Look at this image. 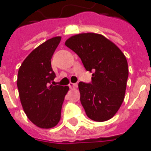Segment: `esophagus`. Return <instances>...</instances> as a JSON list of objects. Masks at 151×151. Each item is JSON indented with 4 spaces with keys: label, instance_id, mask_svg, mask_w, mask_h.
<instances>
[{
    "label": "esophagus",
    "instance_id": "obj_1",
    "mask_svg": "<svg viewBox=\"0 0 151 151\" xmlns=\"http://www.w3.org/2000/svg\"><path fill=\"white\" fill-rule=\"evenodd\" d=\"M78 87V84L77 83H69V88H76Z\"/></svg>",
    "mask_w": 151,
    "mask_h": 151
}]
</instances>
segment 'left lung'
I'll use <instances>...</instances> for the list:
<instances>
[{
  "label": "left lung",
  "mask_w": 151,
  "mask_h": 151,
  "mask_svg": "<svg viewBox=\"0 0 151 151\" xmlns=\"http://www.w3.org/2000/svg\"><path fill=\"white\" fill-rule=\"evenodd\" d=\"M65 45L80 57L91 82L78 83L80 101L91 120L105 122L114 116L124 100L128 77L127 59L114 43L101 35L70 37Z\"/></svg>",
  "instance_id": "left-lung-1"
}]
</instances>
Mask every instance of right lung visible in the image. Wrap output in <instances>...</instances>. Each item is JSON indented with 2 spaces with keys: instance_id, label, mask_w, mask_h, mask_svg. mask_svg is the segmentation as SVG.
I'll use <instances>...</instances> for the list:
<instances>
[{
  "instance_id": "add662e5",
  "label": "right lung",
  "mask_w": 151,
  "mask_h": 151,
  "mask_svg": "<svg viewBox=\"0 0 151 151\" xmlns=\"http://www.w3.org/2000/svg\"><path fill=\"white\" fill-rule=\"evenodd\" d=\"M60 41L61 37H54L39 45L26 57L17 73V85L23 111L39 128H53L59 122L69 89L53 82L56 74L50 60Z\"/></svg>"
}]
</instances>
